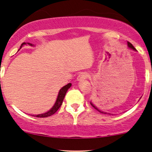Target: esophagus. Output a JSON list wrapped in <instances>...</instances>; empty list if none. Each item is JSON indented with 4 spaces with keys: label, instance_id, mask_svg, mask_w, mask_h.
<instances>
[{
    "label": "esophagus",
    "instance_id": "1",
    "mask_svg": "<svg viewBox=\"0 0 152 152\" xmlns=\"http://www.w3.org/2000/svg\"><path fill=\"white\" fill-rule=\"evenodd\" d=\"M88 74H87V73H86V72L81 73V74H80L78 76L77 81H83V79H86V78H88Z\"/></svg>",
    "mask_w": 152,
    "mask_h": 152
}]
</instances>
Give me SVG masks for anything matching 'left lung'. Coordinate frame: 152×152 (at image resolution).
I'll use <instances>...</instances> for the list:
<instances>
[{
	"mask_svg": "<svg viewBox=\"0 0 152 152\" xmlns=\"http://www.w3.org/2000/svg\"><path fill=\"white\" fill-rule=\"evenodd\" d=\"M127 45H128V48H129L130 49H132V50H134V51H136V50H137V49H136L135 48H134V47L133 46V45L132 44V43H129V42H127ZM90 104H91V105L92 106H93V107L94 108V109H96L97 111H99V112L100 113H102V114H109V113H106V112H104V111H101V110H99L98 108L96 107V106L95 105H94V104H93V103H92L91 102H90ZM113 115V114H112Z\"/></svg>",
	"mask_w": 152,
	"mask_h": 152,
	"instance_id": "left-lung-1",
	"label": "left lung"
}]
</instances>
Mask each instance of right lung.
Returning <instances> with one entry per match:
<instances>
[{
	"label": "right lung",
	"instance_id": "right-lung-1",
	"mask_svg": "<svg viewBox=\"0 0 152 152\" xmlns=\"http://www.w3.org/2000/svg\"><path fill=\"white\" fill-rule=\"evenodd\" d=\"M26 44H28V45H29V46H34V45L31 44V43H23L21 44V46H20V49L22 48V46H23V45H26ZM71 86V83H68L67 85H66V86H64V87H62V88H61L60 91H59V92H58V96H57L56 101L55 104H54V105L52 106L51 109H50L49 111H46V113H43V114H37V115L31 114V116H36V117H38V118H44V117H48V116H51V115L55 114V113L58 111V109H59V108H60V106H61L63 101H64V97H65V96H66V92H67V91L69 90V88H70Z\"/></svg>",
	"mask_w": 152,
	"mask_h": 152
}]
</instances>
